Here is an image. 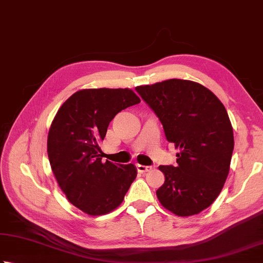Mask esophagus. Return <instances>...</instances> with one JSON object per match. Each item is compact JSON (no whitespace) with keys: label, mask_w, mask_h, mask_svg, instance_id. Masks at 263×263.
I'll use <instances>...</instances> for the list:
<instances>
[{"label":"esophagus","mask_w":263,"mask_h":263,"mask_svg":"<svg viewBox=\"0 0 263 263\" xmlns=\"http://www.w3.org/2000/svg\"><path fill=\"white\" fill-rule=\"evenodd\" d=\"M152 168H153L152 166H146V165H141V164H137V170H138V172H140V173H145V172L151 171Z\"/></svg>","instance_id":"34e87169"}]
</instances>
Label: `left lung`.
Returning a JSON list of instances; mask_svg holds the SVG:
<instances>
[{"mask_svg":"<svg viewBox=\"0 0 263 263\" xmlns=\"http://www.w3.org/2000/svg\"><path fill=\"white\" fill-rule=\"evenodd\" d=\"M136 90L159 118L167 141L180 149L176 166L158 167L165 176L158 200L180 217L198 214L217 199L229 173L234 132L227 110L193 81L172 79Z\"/></svg>","mask_w":263,"mask_h":263,"instance_id":"obj_1","label":"left lung"}]
</instances>
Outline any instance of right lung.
I'll use <instances>...</instances> for the list:
<instances>
[{"instance_id": "obj_1", "label": "right lung", "mask_w": 263, "mask_h": 263, "mask_svg": "<svg viewBox=\"0 0 263 263\" xmlns=\"http://www.w3.org/2000/svg\"><path fill=\"white\" fill-rule=\"evenodd\" d=\"M139 102L130 89H85L57 111L48 135L50 165L66 197L86 214L111 212L135 181L133 164L102 163L99 143L115 115Z\"/></svg>"}]
</instances>
